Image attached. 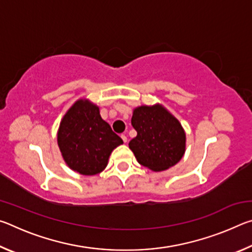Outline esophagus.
Here are the masks:
<instances>
[{
  "label": "esophagus",
  "mask_w": 252,
  "mask_h": 252,
  "mask_svg": "<svg viewBox=\"0 0 252 252\" xmlns=\"http://www.w3.org/2000/svg\"><path fill=\"white\" fill-rule=\"evenodd\" d=\"M121 139H122V141H123V142L126 143V141H127V138H126V134H121Z\"/></svg>",
  "instance_id": "esophagus-1"
}]
</instances>
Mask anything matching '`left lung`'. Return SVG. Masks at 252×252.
I'll list each match as a JSON object with an SVG mask.
<instances>
[{
    "instance_id": "left-lung-1",
    "label": "left lung",
    "mask_w": 252,
    "mask_h": 252,
    "mask_svg": "<svg viewBox=\"0 0 252 252\" xmlns=\"http://www.w3.org/2000/svg\"><path fill=\"white\" fill-rule=\"evenodd\" d=\"M131 125L138 134L129 142V148L143 167L163 171L182 159L186 151L185 130L163 106H138L133 110Z\"/></svg>"
}]
</instances>
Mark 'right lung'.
Instances as JSON below:
<instances>
[{
    "instance_id": "1",
    "label": "right lung",
    "mask_w": 252,
    "mask_h": 252,
    "mask_svg": "<svg viewBox=\"0 0 252 252\" xmlns=\"http://www.w3.org/2000/svg\"><path fill=\"white\" fill-rule=\"evenodd\" d=\"M100 116L99 108L80 99L67 110L58 131V144L69 168L83 176H94L105 169L109 157L122 144Z\"/></svg>"
}]
</instances>
